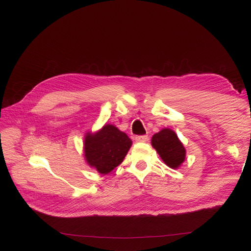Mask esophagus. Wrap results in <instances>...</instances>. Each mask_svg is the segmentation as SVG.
<instances>
[{
	"mask_svg": "<svg viewBox=\"0 0 251 251\" xmlns=\"http://www.w3.org/2000/svg\"><path fill=\"white\" fill-rule=\"evenodd\" d=\"M136 142H147L149 140V137L147 135H142V136H136L135 137Z\"/></svg>",
	"mask_w": 251,
	"mask_h": 251,
	"instance_id": "obj_1",
	"label": "esophagus"
}]
</instances>
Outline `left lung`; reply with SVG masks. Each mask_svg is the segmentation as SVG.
<instances>
[{
  "mask_svg": "<svg viewBox=\"0 0 251 251\" xmlns=\"http://www.w3.org/2000/svg\"><path fill=\"white\" fill-rule=\"evenodd\" d=\"M151 147L162 159V161L173 170H177L185 160L186 151L177 134L171 128L164 127L151 137Z\"/></svg>",
  "mask_w": 251,
  "mask_h": 251,
  "instance_id": "1",
  "label": "left lung"
}]
</instances>
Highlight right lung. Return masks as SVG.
Masks as SVG:
<instances>
[{
    "instance_id": "right-lung-1",
    "label": "right lung",
    "mask_w": 251,
    "mask_h": 251,
    "mask_svg": "<svg viewBox=\"0 0 251 251\" xmlns=\"http://www.w3.org/2000/svg\"><path fill=\"white\" fill-rule=\"evenodd\" d=\"M132 140L113 125L105 124L95 133H86L83 138V156L90 168L101 175L112 172L124 161Z\"/></svg>"
}]
</instances>
